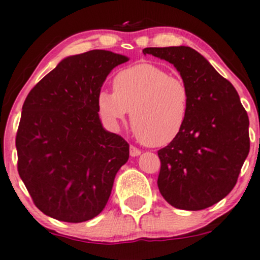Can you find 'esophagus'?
<instances>
[{
	"instance_id": "1",
	"label": "esophagus",
	"mask_w": 260,
	"mask_h": 260,
	"mask_svg": "<svg viewBox=\"0 0 260 260\" xmlns=\"http://www.w3.org/2000/svg\"><path fill=\"white\" fill-rule=\"evenodd\" d=\"M140 154H142V151H140L139 149H137L136 146L131 145V148H129V155L132 156V157H137V156H139Z\"/></svg>"
}]
</instances>
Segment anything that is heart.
<instances>
[{
	"label": "heart",
	"instance_id": "heart-1",
	"mask_svg": "<svg viewBox=\"0 0 260 260\" xmlns=\"http://www.w3.org/2000/svg\"><path fill=\"white\" fill-rule=\"evenodd\" d=\"M114 92L100 90V115L117 126L131 112L134 133L148 146L173 142L185 126L190 111L186 83L150 62L123 69L114 79Z\"/></svg>",
	"mask_w": 260,
	"mask_h": 260
}]
</instances>
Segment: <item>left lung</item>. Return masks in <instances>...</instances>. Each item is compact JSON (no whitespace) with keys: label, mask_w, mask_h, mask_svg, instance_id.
Wrapping results in <instances>:
<instances>
[{"label":"left lung","mask_w":260,"mask_h":260,"mask_svg":"<svg viewBox=\"0 0 260 260\" xmlns=\"http://www.w3.org/2000/svg\"><path fill=\"white\" fill-rule=\"evenodd\" d=\"M143 53L171 62L190 92L184 129L157 152L158 190L176 208L211 207L233 190L248 156V115L233 84L195 49L150 47Z\"/></svg>","instance_id":"left-lung-1"}]
</instances>
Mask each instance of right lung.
Returning a JSON list of instances; mask_svg holds the SVG:
<instances>
[{"label":"right lung","mask_w":260,"mask_h":260,"mask_svg":"<svg viewBox=\"0 0 260 260\" xmlns=\"http://www.w3.org/2000/svg\"><path fill=\"white\" fill-rule=\"evenodd\" d=\"M128 60L103 49L70 55L25 99L15 138L18 172L48 217L82 223L108 203L129 145L103 127L96 98L112 69Z\"/></svg>","instance_id":"right-lung-1"}]
</instances>
